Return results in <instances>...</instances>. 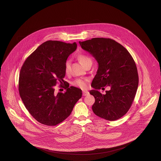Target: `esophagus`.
I'll use <instances>...</instances> for the list:
<instances>
[{
	"label": "esophagus",
	"instance_id": "esophagus-1",
	"mask_svg": "<svg viewBox=\"0 0 161 161\" xmlns=\"http://www.w3.org/2000/svg\"><path fill=\"white\" fill-rule=\"evenodd\" d=\"M89 94V92L87 91H83V96H86V95H88Z\"/></svg>",
	"mask_w": 161,
	"mask_h": 161
}]
</instances>
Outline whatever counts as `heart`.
<instances>
[{"label":"heart","instance_id":"obj_1","mask_svg":"<svg viewBox=\"0 0 161 161\" xmlns=\"http://www.w3.org/2000/svg\"><path fill=\"white\" fill-rule=\"evenodd\" d=\"M78 60L80 61V63L83 66H86L89 63H92V59L91 58L86 55V54H78L77 56ZM69 68H70V61L66 60L64 63V71L66 74L69 72ZM89 81V80L87 78L85 79H77L75 81L73 82V85L75 86L78 87L82 89H85L87 88V83Z\"/></svg>","mask_w":161,"mask_h":161}]
</instances>
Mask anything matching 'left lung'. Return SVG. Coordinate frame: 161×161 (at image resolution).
Listing matches in <instances>:
<instances>
[{
    "label": "left lung",
    "mask_w": 161,
    "mask_h": 161,
    "mask_svg": "<svg viewBox=\"0 0 161 161\" xmlns=\"http://www.w3.org/2000/svg\"><path fill=\"white\" fill-rule=\"evenodd\" d=\"M98 63L89 93L95 99L93 113L108 121H115L129 111L138 89L139 77L136 63L129 51L114 40L93 38L79 42ZM110 87L106 94L98 90Z\"/></svg>",
    "instance_id": "8db88e82"
}]
</instances>
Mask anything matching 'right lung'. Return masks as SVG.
I'll return each mask as SVG.
<instances>
[{
	"label": "right lung",
	"instance_id": "obj_1",
	"mask_svg": "<svg viewBox=\"0 0 161 161\" xmlns=\"http://www.w3.org/2000/svg\"><path fill=\"white\" fill-rule=\"evenodd\" d=\"M77 43L46 41L26 59L21 68L19 91L28 111L38 122L53 126L65 120L82 97L80 89L66 86L64 93H54V86L67 83L64 63Z\"/></svg>",
	"mask_w": 161,
	"mask_h": 161
}]
</instances>
